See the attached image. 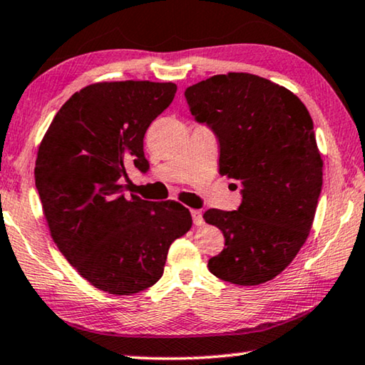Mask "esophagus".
<instances>
[{"instance_id": "obj_1", "label": "esophagus", "mask_w": 365, "mask_h": 365, "mask_svg": "<svg viewBox=\"0 0 365 365\" xmlns=\"http://www.w3.org/2000/svg\"><path fill=\"white\" fill-rule=\"evenodd\" d=\"M192 217H193V222L196 225H201L205 221H203V212H201V210H192Z\"/></svg>"}]
</instances>
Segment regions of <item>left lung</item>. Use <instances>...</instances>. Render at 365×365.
Wrapping results in <instances>:
<instances>
[{
	"label": "left lung",
	"mask_w": 365,
	"mask_h": 365,
	"mask_svg": "<svg viewBox=\"0 0 365 365\" xmlns=\"http://www.w3.org/2000/svg\"><path fill=\"white\" fill-rule=\"evenodd\" d=\"M185 97L217 138L219 172L242 188L237 211L205 212L225 239L207 268L232 284H263L296 258L314 222L323 183L314 121L291 91L248 73L217 74Z\"/></svg>",
	"instance_id": "8db88e82"
}]
</instances>
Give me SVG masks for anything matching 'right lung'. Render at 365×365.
<instances>
[{
  "label": "right lung",
  "instance_id": "obj_1",
  "mask_svg": "<svg viewBox=\"0 0 365 365\" xmlns=\"http://www.w3.org/2000/svg\"><path fill=\"white\" fill-rule=\"evenodd\" d=\"M173 83H97L69 97L45 133L36 187L56 247L92 286L130 296L160 279L172 242L192 227L177 201L125 196L126 165L146 172L144 133Z\"/></svg>",
  "mask_w": 365,
  "mask_h": 365
}]
</instances>
